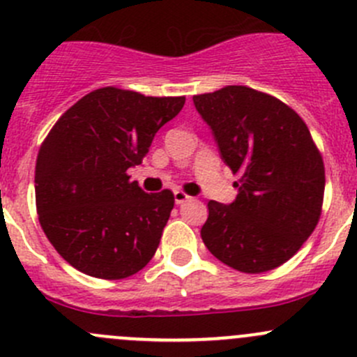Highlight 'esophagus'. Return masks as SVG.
Returning <instances> with one entry per match:
<instances>
[{"instance_id":"esophagus-1","label":"esophagus","mask_w":357,"mask_h":357,"mask_svg":"<svg viewBox=\"0 0 357 357\" xmlns=\"http://www.w3.org/2000/svg\"><path fill=\"white\" fill-rule=\"evenodd\" d=\"M174 197H175V203H177V204H182V203H185L187 199H190V197L187 196V194L183 192V190H175Z\"/></svg>"}]
</instances>
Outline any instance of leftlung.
Segmentation results:
<instances>
[{
	"mask_svg": "<svg viewBox=\"0 0 357 357\" xmlns=\"http://www.w3.org/2000/svg\"><path fill=\"white\" fill-rule=\"evenodd\" d=\"M192 100L224 163L239 174L232 203H208L204 246L241 273L276 269L298 252L321 215L324 165L309 128L287 104L248 86Z\"/></svg>",
	"mask_w": 357,
	"mask_h": 357,
	"instance_id": "8db88e82",
	"label": "left lung"
}]
</instances>
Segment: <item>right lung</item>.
Returning a JSON list of instances; mask_svg holds the SVG:
<instances>
[{
	"label": "right lung",
	"instance_id": "right-lung-1",
	"mask_svg": "<svg viewBox=\"0 0 357 357\" xmlns=\"http://www.w3.org/2000/svg\"><path fill=\"white\" fill-rule=\"evenodd\" d=\"M185 97H146L105 86L67 109L36 161L34 189L48 241L74 269L123 280L149 264L174 208V192L130 182L153 137Z\"/></svg>",
	"mask_w": 357,
	"mask_h": 357
}]
</instances>
